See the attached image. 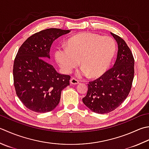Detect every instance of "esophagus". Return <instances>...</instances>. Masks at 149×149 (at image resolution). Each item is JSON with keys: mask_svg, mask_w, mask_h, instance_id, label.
<instances>
[{"mask_svg": "<svg viewBox=\"0 0 149 149\" xmlns=\"http://www.w3.org/2000/svg\"><path fill=\"white\" fill-rule=\"evenodd\" d=\"M70 82L72 84H77L79 83V81L75 78H72L70 80Z\"/></svg>", "mask_w": 149, "mask_h": 149, "instance_id": "esophagus-1", "label": "esophagus"}]
</instances>
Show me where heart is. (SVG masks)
Segmentation results:
<instances>
[{
	"mask_svg": "<svg viewBox=\"0 0 149 149\" xmlns=\"http://www.w3.org/2000/svg\"><path fill=\"white\" fill-rule=\"evenodd\" d=\"M115 41L110 37L81 33L68 39L66 48H59L55 58L61 70L70 73L79 63L82 68L79 76L97 78L107 72L116 53ZM80 61H79L78 60Z\"/></svg>",
	"mask_w": 149,
	"mask_h": 149,
	"instance_id": "heart-1",
	"label": "heart"
}]
</instances>
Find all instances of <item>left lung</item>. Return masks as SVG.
Wrapping results in <instances>:
<instances>
[{
    "label": "left lung",
    "mask_w": 149,
    "mask_h": 149,
    "mask_svg": "<svg viewBox=\"0 0 149 149\" xmlns=\"http://www.w3.org/2000/svg\"><path fill=\"white\" fill-rule=\"evenodd\" d=\"M111 33L118 43L117 59L113 67L88 84V92L83 102L97 113L113 111L127 97L134 74V59L125 40Z\"/></svg>",
    "instance_id": "obj_1"
}]
</instances>
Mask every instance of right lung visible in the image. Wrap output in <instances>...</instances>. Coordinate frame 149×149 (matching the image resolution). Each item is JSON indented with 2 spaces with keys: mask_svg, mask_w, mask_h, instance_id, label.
<instances>
[{
  "mask_svg": "<svg viewBox=\"0 0 149 149\" xmlns=\"http://www.w3.org/2000/svg\"><path fill=\"white\" fill-rule=\"evenodd\" d=\"M70 30L49 28L28 37L19 49L13 64L16 94L32 111L50 112L59 104L61 91L70 77L59 74L48 62L52 43Z\"/></svg>",
  "mask_w": 149,
  "mask_h": 149,
  "instance_id": "1",
  "label": "right lung"
}]
</instances>
